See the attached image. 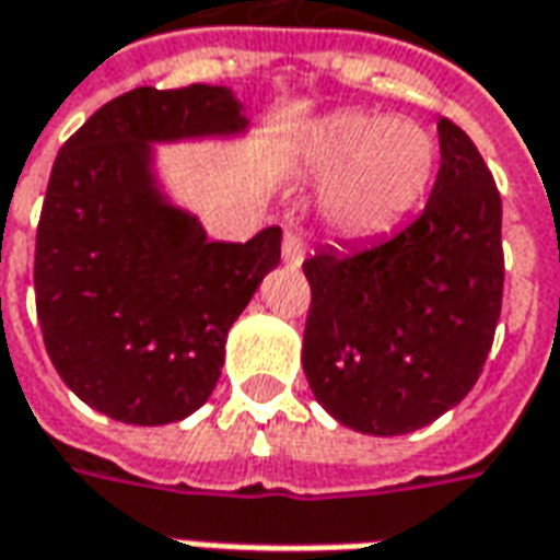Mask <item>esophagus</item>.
<instances>
[{
  "label": "esophagus",
  "mask_w": 560,
  "mask_h": 560,
  "mask_svg": "<svg viewBox=\"0 0 560 560\" xmlns=\"http://www.w3.org/2000/svg\"><path fill=\"white\" fill-rule=\"evenodd\" d=\"M281 260L288 264V267H303L305 260V243L300 233H284V243H281Z\"/></svg>",
  "instance_id": "obj_1"
}]
</instances>
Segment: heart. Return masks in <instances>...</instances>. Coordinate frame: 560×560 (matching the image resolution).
I'll list each match as a JSON object with an SVG mask.
<instances>
[{
	"instance_id": "1",
	"label": "heart",
	"mask_w": 560,
	"mask_h": 560,
	"mask_svg": "<svg viewBox=\"0 0 560 560\" xmlns=\"http://www.w3.org/2000/svg\"><path fill=\"white\" fill-rule=\"evenodd\" d=\"M296 159L324 183L320 219L339 236H377L417 209L438 167L432 131L405 116L339 114L308 128Z\"/></svg>"
}]
</instances>
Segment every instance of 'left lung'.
<instances>
[{
	"label": "left lung",
	"mask_w": 560,
	"mask_h": 560,
	"mask_svg": "<svg viewBox=\"0 0 560 560\" xmlns=\"http://www.w3.org/2000/svg\"><path fill=\"white\" fill-rule=\"evenodd\" d=\"M441 171L422 215L387 240L317 248L303 369L353 432H417L456 408L492 348L504 293L501 195L474 140L438 119Z\"/></svg>",
	"instance_id": "left-lung-1"
}]
</instances>
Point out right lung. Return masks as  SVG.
Segmentation results:
<instances>
[{"mask_svg": "<svg viewBox=\"0 0 560 560\" xmlns=\"http://www.w3.org/2000/svg\"><path fill=\"white\" fill-rule=\"evenodd\" d=\"M228 86H140L83 122L56 155L35 240V303L66 387L128 425L185 420L212 396L224 341L281 231L209 240L161 183L159 149L248 135Z\"/></svg>", "mask_w": 560, "mask_h": 560, "instance_id": "add662e5", "label": "right lung"}]
</instances>
